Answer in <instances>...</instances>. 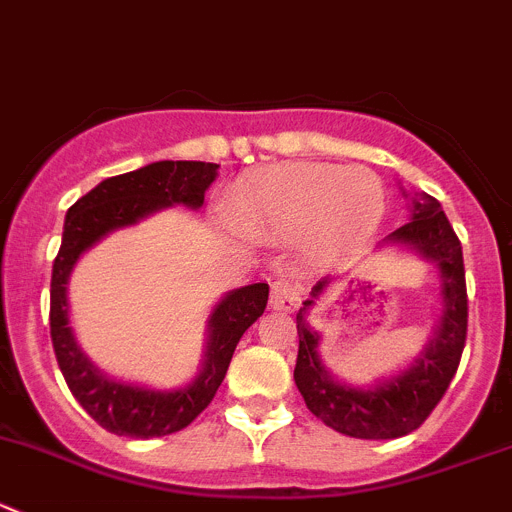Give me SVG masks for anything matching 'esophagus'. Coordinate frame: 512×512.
I'll list each match as a JSON object with an SVG mask.
<instances>
[{"instance_id": "obj_1", "label": "esophagus", "mask_w": 512, "mask_h": 512, "mask_svg": "<svg viewBox=\"0 0 512 512\" xmlns=\"http://www.w3.org/2000/svg\"><path fill=\"white\" fill-rule=\"evenodd\" d=\"M300 305V290L298 285H293L290 280H278L272 285L270 293V308L283 310V313H293Z\"/></svg>"}]
</instances>
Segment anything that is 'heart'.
<instances>
[{
    "label": "heart",
    "mask_w": 512,
    "mask_h": 512,
    "mask_svg": "<svg viewBox=\"0 0 512 512\" xmlns=\"http://www.w3.org/2000/svg\"><path fill=\"white\" fill-rule=\"evenodd\" d=\"M386 189L374 171L280 164L247 176L227 202L232 227L252 240H295L315 262L358 252L384 222Z\"/></svg>",
    "instance_id": "heart-1"
}]
</instances>
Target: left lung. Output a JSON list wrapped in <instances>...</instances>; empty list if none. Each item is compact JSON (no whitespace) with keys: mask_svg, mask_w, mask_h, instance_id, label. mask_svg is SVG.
<instances>
[{"mask_svg":"<svg viewBox=\"0 0 512 512\" xmlns=\"http://www.w3.org/2000/svg\"><path fill=\"white\" fill-rule=\"evenodd\" d=\"M399 189L407 199L409 222L384 237L379 247H399L437 267L439 313L422 351L374 384L353 386L323 364L321 333L308 323L310 310L326 298L338 278L315 285L295 318L300 336L295 386L323 424L356 439H396L414 432L450 386L467 338L465 262L455 229L437 199L424 191L409 194L404 186Z\"/></svg>","mask_w":512,"mask_h":512,"instance_id":"8db88e82","label":"left lung"}]
</instances>
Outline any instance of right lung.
I'll list each match as a JSON object with an SVG mask.
<instances>
[{"instance_id":"obj_1","label":"right lung","mask_w":512,"mask_h":512,"mask_svg":"<svg viewBox=\"0 0 512 512\" xmlns=\"http://www.w3.org/2000/svg\"><path fill=\"white\" fill-rule=\"evenodd\" d=\"M217 176L219 164L207 161H154L103 179L65 214L62 245L50 283L52 348L80 407L118 437L154 439L189 427L217 394L242 333L265 313L270 288L267 283H252L224 293L207 315L204 356L197 376L176 389H154L116 379L90 361L70 321V275L80 257L108 234L136 227L171 207L202 209L204 191Z\"/></svg>"}]
</instances>
